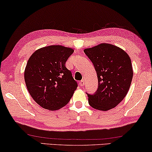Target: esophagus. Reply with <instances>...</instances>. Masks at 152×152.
I'll list each match as a JSON object with an SVG mask.
<instances>
[{
  "mask_svg": "<svg viewBox=\"0 0 152 152\" xmlns=\"http://www.w3.org/2000/svg\"><path fill=\"white\" fill-rule=\"evenodd\" d=\"M80 85L81 86H84V80H82L80 81Z\"/></svg>",
  "mask_w": 152,
  "mask_h": 152,
  "instance_id": "1",
  "label": "esophagus"
}]
</instances>
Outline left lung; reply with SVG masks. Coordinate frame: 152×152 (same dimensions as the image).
Returning a JSON list of instances; mask_svg holds the SVG:
<instances>
[{
	"label": "left lung",
	"instance_id": "8db88e82",
	"mask_svg": "<svg viewBox=\"0 0 152 152\" xmlns=\"http://www.w3.org/2000/svg\"><path fill=\"white\" fill-rule=\"evenodd\" d=\"M93 63L98 86L88 94V104L94 109L107 111L121 102L129 91L133 79L131 60L125 51L115 45L101 43L84 50Z\"/></svg>",
	"mask_w": 152,
	"mask_h": 152
}]
</instances>
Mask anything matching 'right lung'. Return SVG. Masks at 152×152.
Here are the masks:
<instances>
[{
    "label": "right lung",
    "mask_w": 152,
    "mask_h": 152,
    "mask_svg": "<svg viewBox=\"0 0 152 152\" xmlns=\"http://www.w3.org/2000/svg\"><path fill=\"white\" fill-rule=\"evenodd\" d=\"M72 48L50 45L35 51L29 58L24 80L29 94L39 105L56 110L70 101L77 82L66 67Z\"/></svg>",
    "instance_id": "add662e5"
}]
</instances>
